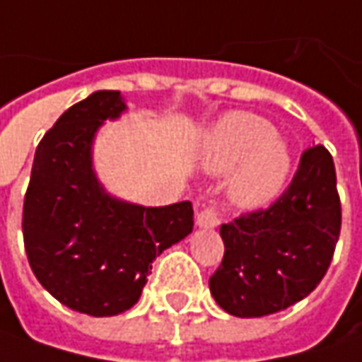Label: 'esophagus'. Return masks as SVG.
<instances>
[{
	"label": "esophagus",
	"instance_id": "esophagus-1",
	"mask_svg": "<svg viewBox=\"0 0 362 362\" xmlns=\"http://www.w3.org/2000/svg\"><path fill=\"white\" fill-rule=\"evenodd\" d=\"M219 223H221V217H219V211L215 204H206L204 209L197 213V225L202 229H213Z\"/></svg>",
	"mask_w": 362,
	"mask_h": 362
}]
</instances>
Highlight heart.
<instances>
[{
  "label": "heart",
  "instance_id": "obj_1",
  "mask_svg": "<svg viewBox=\"0 0 362 362\" xmlns=\"http://www.w3.org/2000/svg\"><path fill=\"white\" fill-rule=\"evenodd\" d=\"M202 163L211 174L235 170L229 180L231 202L240 209H260L285 190L293 153L268 120L250 112H231L206 135Z\"/></svg>",
  "mask_w": 362,
  "mask_h": 362
}]
</instances>
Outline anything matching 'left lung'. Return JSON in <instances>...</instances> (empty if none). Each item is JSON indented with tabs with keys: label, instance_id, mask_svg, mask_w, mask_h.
Segmentation results:
<instances>
[{
	"label": "left lung",
	"instance_id": "left-lung-1",
	"mask_svg": "<svg viewBox=\"0 0 362 362\" xmlns=\"http://www.w3.org/2000/svg\"><path fill=\"white\" fill-rule=\"evenodd\" d=\"M340 223L334 160L324 145L309 147L293 182L268 209L221 225L225 254L209 279L211 295L235 317L291 308L324 279Z\"/></svg>",
	"mask_w": 362,
	"mask_h": 362
}]
</instances>
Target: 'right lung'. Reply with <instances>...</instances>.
I'll return each mask as SVG.
<instances>
[{
    "instance_id": "right-lung-1",
    "label": "right lung",
    "mask_w": 362,
    "mask_h": 362,
    "mask_svg": "<svg viewBox=\"0 0 362 362\" xmlns=\"http://www.w3.org/2000/svg\"><path fill=\"white\" fill-rule=\"evenodd\" d=\"M124 110L115 90L65 110L36 147L24 197L22 231L34 276L57 301L94 317L133 308L151 262L194 225L190 201L141 206L110 197L98 182L94 137Z\"/></svg>"
}]
</instances>
